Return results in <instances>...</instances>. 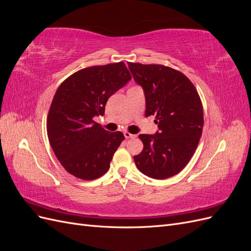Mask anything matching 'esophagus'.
<instances>
[{
  "label": "esophagus",
  "instance_id": "34e87169",
  "mask_svg": "<svg viewBox=\"0 0 251 251\" xmlns=\"http://www.w3.org/2000/svg\"><path fill=\"white\" fill-rule=\"evenodd\" d=\"M125 137H126V139L135 138V137H136V135H134V134H131L130 132H125Z\"/></svg>",
  "mask_w": 251,
  "mask_h": 251
}]
</instances>
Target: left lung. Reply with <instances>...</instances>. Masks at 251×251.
I'll return each mask as SVG.
<instances>
[{
    "mask_svg": "<svg viewBox=\"0 0 251 251\" xmlns=\"http://www.w3.org/2000/svg\"><path fill=\"white\" fill-rule=\"evenodd\" d=\"M146 95V117L154 115L159 132L140 134L143 150L134 161L154 179H166L183 170L196 151L204 117L201 98L185 75L163 65L127 63Z\"/></svg>",
    "mask_w": 251,
    "mask_h": 251,
    "instance_id": "8db88e82",
    "label": "left lung"
}]
</instances>
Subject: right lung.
<instances>
[{"label": "right lung", "instance_id": "1", "mask_svg": "<svg viewBox=\"0 0 251 251\" xmlns=\"http://www.w3.org/2000/svg\"><path fill=\"white\" fill-rule=\"evenodd\" d=\"M132 78L124 62L83 68L57 88L47 117L50 146L64 169L82 180L101 177L124 141L94 121L109 97Z\"/></svg>", "mask_w": 251, "mask_h": 251}]
</instances>
